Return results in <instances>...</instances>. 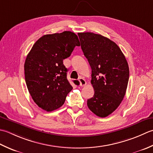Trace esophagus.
<instances>
[{
	"instance_id": "34e87169",
	"label": "esophagus",
	"mask_w": 153,
	"mask_h": 153,
	"mask_svg": "<svg viewBox=\"0 0 153 153\" xmlns=\"http://www.w3.org/2000/svg\"><path fill=\"white\" fill-rule=\"evenodd\" d=\"M79 82H80V86H85L86 85V80H85V79H84L83 78H82V77L79 78Z\"/></svg>"
}]
</instances>
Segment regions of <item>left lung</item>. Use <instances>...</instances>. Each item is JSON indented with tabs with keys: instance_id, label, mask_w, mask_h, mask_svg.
<instances>
[{
	"instance_id": "obj_1",
	"label": "left lung",
	"mask_w": 153,
	"mask_h": 153,
	"mask_svg": "<svg viewBox=\"0 0 153 153\" xmlns=\"http://www.w3.org/2000/svg\"><path fill=\"white\" fill-rule=\"evenodd\" d=\"M81 49L92 69L93 97L87 100L96 116L105 117L116 110L126 94L128 63L116 43L100 34L79 33Z\"/></svg>"
}]
</instances>
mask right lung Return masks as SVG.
<instances>
[{
    "label": "right lung",
    "mask_w": 153,
    "mask_h": 153,
    "mask_svg": "<svg viewBox=\"0 0 153 153\" xmlns=\"http://www.w3.org/2000/svg\"><path fill=\"white\" fill-rule=\"evenodd\" d=\"M79 45L76 34L65 31L40 37L27 54L24 63L27 88L34 102L43 110L61 107L72 90L63 61ZM73 82L79 85L78 80Z\"/></svg>",
    "instance_id": "1"
}]
</instances>
